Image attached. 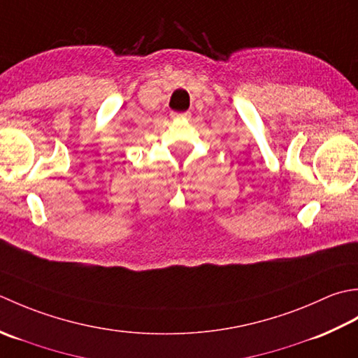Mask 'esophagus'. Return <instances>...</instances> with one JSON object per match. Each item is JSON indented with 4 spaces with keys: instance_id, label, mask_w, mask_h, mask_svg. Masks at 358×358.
Instances as JSON below:
<instances>
[{
    "instance_id": "esophagus-1",
    "label": "esophagus",
    "mask_w": 358,
    "mask_h": 358,
    "mask_svg": "<svg viewBox=\"0 0 358 358\" xmlns=\"http://www.w3.org/2000/svg\"><path fill=\"white\" fill-rule=\"evenodd\" d=\"M188 113H171V117H174V119H176V117H188Z\"/></svg>"
}]
</instances>
